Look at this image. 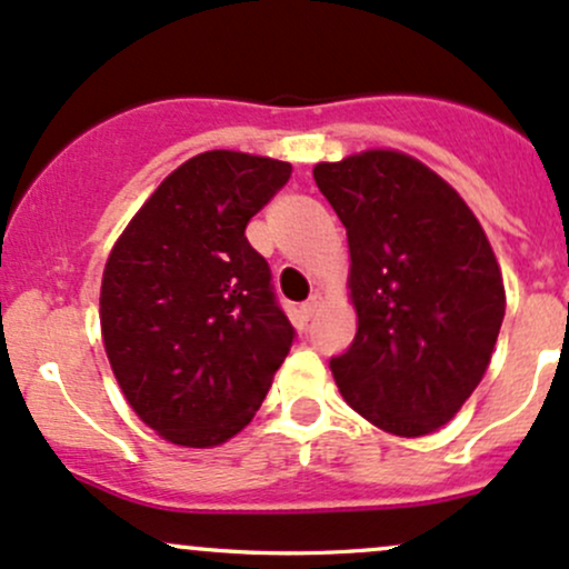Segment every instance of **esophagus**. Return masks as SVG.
I'll use <instances>...</instances> for the list:
<instances>
[{"label":"esophagus","instance_id":"esophagus-1","mask_svg":"<svg viewBox=\"0 0 569 569\" xmlns=\"http://www.w3.org/2000/svg\"><path fill=\"white\" fill-rule=\"evenodd\" d=\"M319 306H321V295H313L311 297V300H308L306 302V306H302L300 308V313H302V319H313V313H317L319 311Z\"/></svg>","mask_w":569,"mask_h":569}]
</instances>
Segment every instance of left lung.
<instances>
[{"instance_id":"left-lung-1","label":"left lung","mask_w":569,"mask_h":569,"mask_svg":"<svg viewBox=\"0 0 569 569\" xmlns=\"http://www.w3.org/2000/svg\"><path fill=\"white\" fill-rule=\"evenodd\" d=\"M313 178L347 228L358 313L332 380L382 432H438L485 377L507 311L490 239L460 192L410 153L369 148L319 162Z\"/></svg>"}]
</instances>
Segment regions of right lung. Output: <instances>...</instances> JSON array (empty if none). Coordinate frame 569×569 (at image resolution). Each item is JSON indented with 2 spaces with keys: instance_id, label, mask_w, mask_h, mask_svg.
Here are the masks:
<instances>
[{
  "instance_id": "1",
  "label": "right lung",
  "mask_w": 569,
  "mask_h": 569,
  "mask_svg": "<svg viewBox=\"0 0 569 569\" xmlns=\"http://www.w3.org/2000/svg\"><path fill=\"white\" fill-rule=\"evenodd\" d=\"M289 176L269 157L198 153L109 250L104 352L131 410L168 443L214 449L242 432L289 355L295 330L244 237Z\"/></svg>"
}]
</instances>
